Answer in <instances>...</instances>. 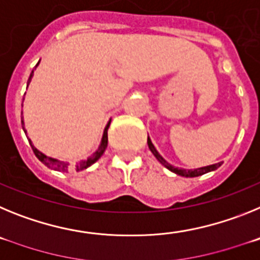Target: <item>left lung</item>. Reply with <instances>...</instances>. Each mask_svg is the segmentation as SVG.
Listing matches in <instances>:
<instances>
[{
    "label": "left lung",
    "mask_w": 260,
    "mask_h": 260,
    "mask_svg": "<svg viewBox=\"0 0 260 260\" xmlns=\"http://www.w3.org/2000/svg\"><path fill=\"white\" fill-rule=\"evenodd\" d=\"M147 144H148V148L151 150V152L153 153V156H155L156 158H157L158 161L161 162L162 165H164L167 169H169L171 172H173V173L178 174V176H182V177H198V176H202V174H206L208 173V172H212V171H216L217 168L221 167V162H217V164H212V165H207V167H202V168H198V169H182V168H176L173 167V165H171L169 162L165 160L164 157H162L160 153L156 151L155 146L152 144V142H151L150 137L147 138Z\"/></svg>",
    "instance_id": "8db88e82"
}]
</instances>
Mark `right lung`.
I'll list each match as a JSON object with an SVG mask.
<instances>
[{"label": "right lung", "mask_w": 260, "mask_h": 260, "mask_svg": "<svg viewBox=\"0 0 260 260\" xmlns=\"http://www.w3.org/2000/svg\"><path fill=\"white\" fill-rule=\"evenodd\" d=\"M38 65H39V62H38ZM36 65V66H38ZM32 77H34V70H32L31 75H29L28 78V82H27V86L29 84V82H31ZM22 125H23V130H24V122H23V119H22ZM109 125H110V121L108 122V125L105 126L104 128V134H103V138H102V142H100V146H99L98 151H96L95 153H93L92 156H89L87 160H82L80 162H78L77 165H75V171L77 172H80V171H84V169H87L88 167H91V165L93 164V162H96L99 160V158L102 157L103 153H104L105 148H107L108 146V128H109ZM24 133H26V130H24ZM29 141V144H31L32 147V151H34V153L36 155V157L40 160L41 162L44 165H47L48 168H50V169H54V171H58V172H69V162L66 161H59V160H57V158H53V157H49V156L44 155L43 152H40V151L36 148V147H34V144H32L31 139H28Z\"/></svg>", "instance_id": "1"}]
</instances>
